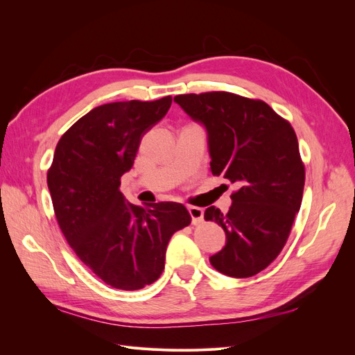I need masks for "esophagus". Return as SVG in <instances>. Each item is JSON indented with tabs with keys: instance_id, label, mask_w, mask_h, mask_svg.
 Listing matches in <instances>:
<instances>
[{
	"instance_id": "1",
	"label": "esophagus",
	"mask_w": 355,
	"mask_h": 355,
	"mask_svg": "<svg viewBox=\"0 0 355 355\" xmlns=\"http://www.w3.org/2000/svg\"><path fill=\"white\" fill-rule=\"evenodd\" d=\"M188 210H189V214H191L192 223L197 225V223H200V222L202 220V218H204V210H202L201 207L191 206V207H188Z\"/></svg>"
}]
</instances>
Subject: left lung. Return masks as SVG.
Masks as SVG:
<instances>
[{"mask_svg": "<svg viewBox=\"0 0 355 355\" xmlns=\"http://www.w3.org/2000/svg\"><path fill=\"white\" fill-rule=\"evenodd\" d=\"M175 102L206 128L211 173L239 187L228 213L204 211L227 235L210 263L228 277L256 275L282 252L302 202L295 130L270 105L228 92L180 94Z\"/></svg>", "mask_w": 355, "mask_h": 355, "instance_id": "left-lung-1", "label": "left lung"}]
</instances>
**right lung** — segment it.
<instances>
[{"label":"right lung","mask_w":355,"mask_h":355,"mask_svg":"<svg viewBox=\"0 0 355 355\" xmlns=\"http://www.w3.org/2000/svg\"><path fill=\"white\" fill-rule=\"evenodd\" d=\"M171 98L93 108L60 137L47 185L59 227L77 256L108 286L137 290L164 270L167 244L188 227L184 204L139 207L121 194L144 135L163 120Z\"/></svg>","instance_id":"1"}]
</instances>
